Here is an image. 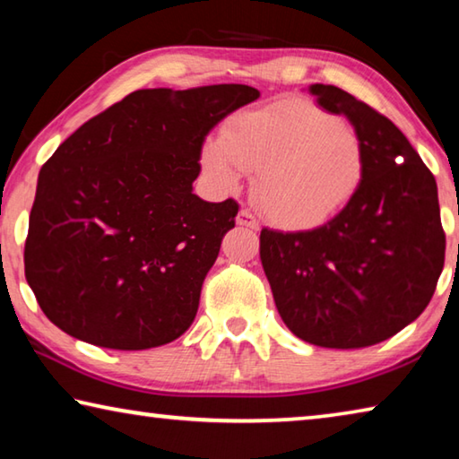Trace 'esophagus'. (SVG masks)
<instances>
[{
  "label": "esophagus",
  "instance_id": "34e87169",
  "mask_svg": "<svg viewBox=\"0 0 459 459\" xmlns=\"http://www.w3.org/2000/svg\"><path fill=\"white\" fill-rule=\"evenodd\" d=\"M237 224H240V227H247V229H253V230L259 229V221L255 219V214L251 211H247V208H243V211L237 214Z\"/></svg>",
  "mask_w": 459,
  "mask_h": 459
}]
</instances>
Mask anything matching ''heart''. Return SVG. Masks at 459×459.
Listing matches in <instances>:
<instances>
[{
  "label": "heart",
  "mask_w": 459,
  "mask_h": 459,
  "mask_svg": "<svg viewBox=\"0 0 459 459\" xmlns=\"http://www.w3.org/2000/svg\"><path fill=\"white\" fill-rule=\"evenodd\" d=\"M221 188L255 178L261 211L281 227H312L338 212L362 182L364 152L351 123L304 100L232 117L202 152Z\"/></svg>",
  "instance_id": "1"
}]
</instances>
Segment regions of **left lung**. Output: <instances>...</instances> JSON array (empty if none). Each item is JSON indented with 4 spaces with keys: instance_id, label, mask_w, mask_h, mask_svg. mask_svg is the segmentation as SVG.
Returning a JSON list of instances; mask_svg holds the SVG:
<instances>
[{
    "instance_id": "left-lung-1",
    "label": "left lung",
    "mask_w": 459,
    "mask_h": 459,
    "mask_svg": "<svg viewBox=\"0 0 459 459\" xmlns=\"http://www.w3.org/2000/svg\"><path fill=\"white\" fill-rule=\"evenodd\" d=\"M309 92L346 115L364 152L348 204L312 230H261V263L287 328L324 348H364L421 316L446 261L437 184L391 119L333 84Z\"/></svg>"
}]
</instances>
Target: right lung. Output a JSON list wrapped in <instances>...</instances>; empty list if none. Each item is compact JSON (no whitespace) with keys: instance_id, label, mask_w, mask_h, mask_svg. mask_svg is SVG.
I'll return each instance as SVG.
<instances>
[{"instance_id":"right-lung-1","label":"right lung","mask_w":459,"mask_h":459,"mask_svg":"<svg viewBox=\"0 0 459 459\" xmlns=\"http://www.w3.org/2000/svg\"><path fill=\"white\" fill-rule=\"evenodd\" d=\"M257 99L247 84L142 89L58 145L38 176L24 247L28 285L54 325L113 351L190 328L238 212L232 198L192 194L202 145Z\"/></svg>"}]
</instances>
